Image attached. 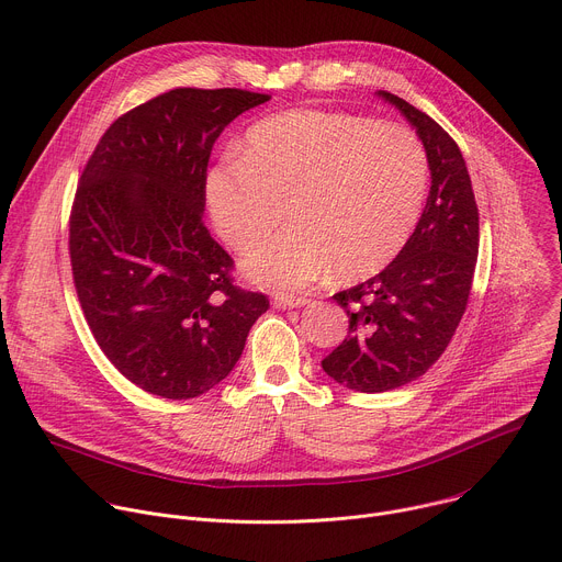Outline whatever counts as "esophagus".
<instances>
[{
  "instance_id": "34e87169",
  "label": "esophagus",
  "mask_w": 562,
  "mask_h": 562,
  "mask_svg": "<svg viewBox=\"0 0 562 562\" xmlns=\"http://www.w3.org/2000/svg\"><path fill=\"white\" fill-rule=\"evenodd\" d=\"M306 302H308V297H304V295H276L273 297L276 308H297V306H304Z\"/></svg>"
}]
</instances>
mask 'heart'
Listing matches in <instances>:
<instances>
[{"label": "heart", "mask_w": 562, "mask_h": 562, "mask_svg": "<svg viewBox=\"0 0 562 562\" xmlns=\"http://www.w3.org/2000/svg\"><path fill=\"white\" fill-rule=\"evenodd\" d=\"M427 189V148L412 128L315 109L258 122L243 155L206 176L215 228L237 251L267 237L286 204L291 226L243 262L249 280L278 291L329 269L342 280L382 271L409 243Z\"/></svg>", "instance_id": "b5f03b06"}]
</instances>
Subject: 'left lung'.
I'll use <instances>...</instances> for the list:
<instances>
[{"mask_svg":"<svg viewBox=\"0 0 562 562\" xmlns=\"http://www.w3.org/2000/svg\"><path fill=\"white\" fill-rule=\"evenodd\" d=\"M378 95L416 128L427 148L431 189L405 249L378 276L334 300L349 336L325 360L336 382L362 393L403 386L445 353L467 308L477 258V206L451 135L403 98Z\"/></svg>","mask_w":562,"mask_h":562,"instance_id":"obj_1","label":"left lung"}]
</instances>
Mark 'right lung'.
Wrapping results in <instances>:
<instances>
[{
	"label": "right lung",
	"mask_w": 562,
	"mask_h": 562,
	"mask_svg": "<svg viewBox=\"0 0 562 562\" xmlns=\"http://www.w3.org/2000/svg\"><path fill=\"white\" fill-rule=\"evenodd\" d=\"M269 100L243 89L157 95L109 126L79 178L68 228L79 304L113 367L153 395L213 389L269 308L233 284V260L202 220L215 139Z\"/></svg>",
	"instance_id": "right-lung-1"
}]
</instances>
